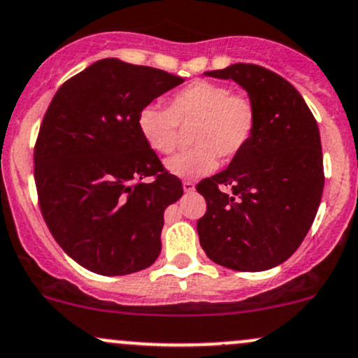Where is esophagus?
<instances>
[{"instance_id":"obj_1","label":"esophagus","mask_w":358,"mask_h":358,"mask_svg":"<svg viewBox=\"0 0 358 358\" xmlns=\"http://www.w3.org/2000/svg\"><path fill=\"white\" fill-rule=\"evenodd\" d=\"M194 188H195V185L190 182V180H185V182H183V190L185 192H192Z\"/></svg>"}]
</instances>
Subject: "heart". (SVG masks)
<instances>
[{
  "label": "heart",
  "instance_id": "obj_1",
  "mask_svg": "<svg viewBox=\"0 0 358 358\" xmlns=\"http://www.w3.org/2000/svg\"><path fill=\"white\" fill-rule=\"evenodd\" d=\"M257 122V105L248 95L203 80L173 93L170 108L149 103L137 115L141 136L161 155L176 151L180 125H194L190 132L194 148L166 161V170L180 178L206 175L217 166V158H236L248 146Z\"/></svg>",
  "mask_w": 358,
  "mask_h": 358
}]
</instances>
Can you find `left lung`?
Wrapping results in <instances>:
<instances>
[{"label": "left lung", "mask_w": 358, "mask_h": 358, "mask_svg": "<svg viewBox=\"0 0 358 358\" xmlns=\"http://www.w3.org/2000/svg\"><path fill=\"white\" fill-rule=\"evenodd\" d=\"M206 76L246 90L258 122L229 166L199 182L207 202L197 222L200 246L227 268L263 272L292 257L316 217L324 187L320 129L301 93L273 71L238 62Z\"/></svg>", "instance_id": "obj_1"}]
</instances>
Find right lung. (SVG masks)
<instances>
[{
	"label": "right lung",
	"mask_w": 358,
	"mask_h": 358,
	"mask_svg": "<svg viewBox=\"0 0 358 358\" xmlns=\"http://www.w3.org/2000/svg\"><path fill=\"white\" fill-rule=\"evenodd\" d=\"M182 83L108 57L66 81L47 108L34 149L38 206L59 246L90 272L134 273L159 257L164 209L183 187L141 136L137 115Z\"/></svg>",
	"instance_id": "1"
}]
</instances>
